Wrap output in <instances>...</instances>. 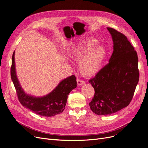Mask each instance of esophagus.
I'll list each match as a JSON object with an SVG mask.
<instances>
[{"label": "esophagus", "mask_w": 148, "mask_h": 148, "mask_svg": "<svg viewBox=\"0 0 148 148\" xmlns=\"http://www.w3.org/2000/svg\"><path fill=\"white\" fill-rule=\"evenodd\" d=\"M77 85L79 86H82L83 84H85V82L79 79H77Z\"/></svg>", "instance_id": "esophagus-1"}]
</instances>
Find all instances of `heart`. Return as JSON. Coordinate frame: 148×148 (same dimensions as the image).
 <instances>
[{"mask_svg":"<svg viewBox=\"0 0 148 148\" xmlns=\"http://www.w3.org/2000/svg\"><path fill=\"white\" fill-rule=\"evenodd\" d=\"M99 41L95 38H89L77 45L69 53L72 59L80 60V71L86 77L97 74L107 58L108 53L106 47L97 45Z\"/></svg>","mask_w":148,"mask_h":148,"instance_id":"heart-1","label":"heart"}]
</instances>
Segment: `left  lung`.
<instances>
[{
  "label": "left lung",
  "instance_id": "8db88e82",
  "mask_svg": "<svg viewBox=\"0 0 148 148\" xmlns=\"http://www.w3.org/2000/svg\"><path fill=\"white\" fill-rule=\"evenodd\" d=\"M113 41V53L109 63L90 79L95 94L89 106L94 113L108 115L127 106L139 80L138 56L127 37L107 28Z\"/></svg>",
  "mask_w": 148,
  "mask_h": 148
}]
</instances>
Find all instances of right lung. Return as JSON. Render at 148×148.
I'll list each match as a JSON object with an SVG mask.
<instances>
[{
	"label": "right lung",
	"mask_w": 148,
	"mask_h": 148,
	"mask_svg": "<svg viewBox=\"0 0 148 148\" xmlns=\"http://www.w3.org/2000/svg\"><path fill=\"white\" fill-rule=\"evenodd\" d=\"M14 54L12 57L11 77L16 90L18 99L25 108L43 117H52L62 113L65 110L68 95L77 87L75 75L62 80L48 94L43 97H34L25 92L17 79L16 71Z\"/></svg>",
	"instance_id": "obj_1"
}]
</instances>
